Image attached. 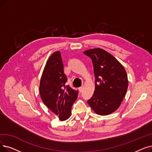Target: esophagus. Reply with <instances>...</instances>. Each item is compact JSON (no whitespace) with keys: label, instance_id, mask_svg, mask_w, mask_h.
<instances>
[{"label":"esophagus","instance_id":"1","mask_svg":"<svg viewBox=\"0 0 152 152\" xmlns=\"http://www.w3.org/2000/svg\"><path fill=\"white\" fill-rule=\"evenodd\" d=\"M78 89H79V91H80V92H81L83 91V87H80V88H79Z\"/></svg>","mask_w":152,"mask_h":152}]
</instances>
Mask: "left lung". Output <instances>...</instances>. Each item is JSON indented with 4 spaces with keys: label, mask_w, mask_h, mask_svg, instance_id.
<instances>
[{
    "label": "left lung",
    "mask_w": 152,
    "mask_h": 152,
    "mask_svg": "<svg viewBox=\"0 0 152 152\" xmlns=\"http://www.w3.org/2000/svg\"><path fill=\"white\" fill-rule=\"evenodd\" d=\"M92 60L95 75V90L88 103L95 113L106 115L119 107L128 88L127 75L123 66L101 48L83 52Z\"/></svg>",
    "instance_id": "obj_1"
}]
</instances>
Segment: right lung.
Segmentation results:
<instances>
[{"label": "right lung", "mask_w": 152, "mask_h": 152, "mask_svg": "<svg viewBox=\"0 0 152 152\" xmlns=\"http://www.w3.org/2000/svg\"><path fill=\"white\" fill-rule=\"evenodd\" d=\"M63 68L60 52H54L46 63L39 87L43 103L62 121L70 117L78 96V91L65 85L68 79Z\"/></svg>", "instance_id": "add662e5"}]
</instances>
